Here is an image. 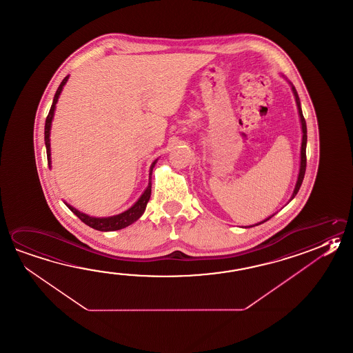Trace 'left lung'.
<instances>
[{"mask_svg":"<svg viewBox=\"0 0 353 353\" xmlns=\"http://www.w3.org/2000/svg\"><path fill=\"white\" fill-rule=\"evenodd\" d=\"M290 85L292 87V92L294 94V99H296V103H297V108H299V119H301V125H302V145H301V163H299V179H297V182H296V187H294V191L292 193V197H291V200H292L293 197L297 194L299 192V187L302 185V181H303V177H305V172H306V145H307V126H306V121H305V117H303V113H302V108H301V102H299V93L296 91V88L293 86L292 83L290 82ZM272 217V216H271ZM271 217H268L265 221H262L260 223H257V225H261V223H263V222H266L267 220H270Z\"/></svg>","mask_w":353,"mask_h":353,"instance_id":"1","label":"left lung"}]
</instances>
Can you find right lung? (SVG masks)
Listing matches in <instances>:
<instances>
[{"mask_svg":"<svg viewBox=\"0 0 353 353\" xmlns=\"http://www.w3.org/2000/svg\"><path fill=\"white\" fill-rule=\"evenodd\" d=\"M68 77L70 76H66L62 80L60 86L57 88V91L54 93V102H52V106L50 108V112L47 114L46 123H45V145H46L47 161H48V166L50 167H51V148H50L51 123H52V119H54L56 103H57L61 92H62V88L66 85ZM156 162H157V160L153 162L152 165H151V168H150V182H148V186L145 190V192L142 193L137 202L131 208H128L127 211H125V212L116 214V216H111V217H91V216H88L86 213L80 212L79 210L70 206L66 202L65 203L83 223H86L87 226L92 227V228L99 230V231H117V230H122L125 227L132 225L133 222L139 220L141 216L143 214V212H145L147 202H148L150 197H151V187H152L151 176H152V170L154 165H156Z\"/></svg>","mask_w":353,"mask_h":353,"instance_id":"1","label":"right lung"}]
</instances>
